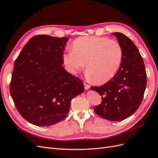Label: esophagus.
<instances>
[{"label": "esophagus", "instance_id": "1", "mask_svg": "<svg viewBox=\"0 0 158 158\" xmlns=\"http://www.w3.org/2000/svg\"><path fill=\"white\" fill-rule=\"evenodd\" d=\"M84 88H85V89H89V88H90V85H88V84H85V83H84Z\"/></svg>", "mask_w": 158, "mask_h": 158}]
</instances>
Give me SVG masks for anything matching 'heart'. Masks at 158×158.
Here are the masks:
<instances>
[{
	"label": "heart",
	"mask_w": 158,
	"mask_h": 158,
	"mask_svg": "<svg viewBox=\"0 0 158 158\" xmlns=\"http://www.w3.org/2000/svg\"><path fill=\"white\" fill-rule=\"evenodd\" d=\"M63 59L69 73L76 74L84 69L88 80L102 84L116 75L123 60L120 43L107 37H80L72 44V50L66 52Z\"/></svg>",
	"instance_id": "obj_1"
}]
</instances>
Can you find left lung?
Masks as SVG:
<instances>
[{"label": "left lung", "mask_w": 158, "mask_h": 158, "mask_svg": "<svg viewBox=\"0 0 158 158\" xmlns=\"http://www.w3.org/2000/svg\"><path fill=\"white\" fill-rule=\"evenodd\" d=\"M123 49V60L116 75L99 87H91L102 96V103L94 107L101 117L112 121L124 120L140 107L146 87V73L143 59L131 40L114 32Z\"/></svg>", "instance_id": "1"}]
</instances>
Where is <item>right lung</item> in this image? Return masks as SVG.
Segmentation results:
<instances>
[{
	"label": "right lung",
	"mask_w": 158,
	"mask_h": 158,
	"mask_svg": "<svg viewBox=\"0 0 158 158\" xmlns=\"http://www.w3.org/2000/svg\"><path fill=\"white\" fill-rule=\"evenodd\" d=\"M67 37H33L15 60L10 92L22 117L48 127L67 116L70 102L84 92L82 81L63 66Z\"/></svg>",
	"instance_id": "1"
}]
</instances>
